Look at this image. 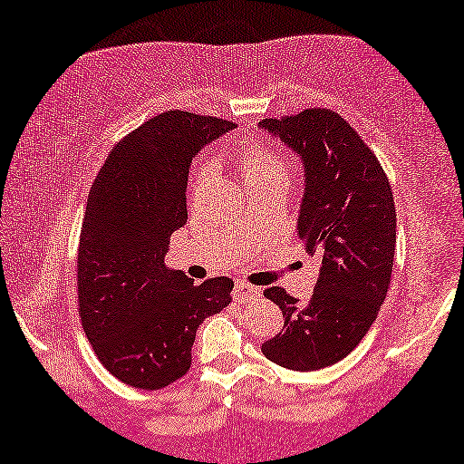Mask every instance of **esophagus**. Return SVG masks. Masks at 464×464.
I'll use <instances>...</instances> for the list:
<instances>
[{
    "mask_svg": "<svg viewBox=\"0 0 464 464\" xmlns=\"http://www.w3.org/2000/svg\"><path fill=\"white\" fill-rule=\"evenodd\" d=\"M261 295V287H255V285H248L245 282H237L234 285V298L238 302H248V300H255Z\"/></svg>",
    "mask_w": 464,
    "mask_h": 464,
    "instance_id": "esophagus-1",
    "label": "esophagus"
}]
</instances>
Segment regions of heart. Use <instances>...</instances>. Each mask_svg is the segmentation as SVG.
Here are the masks:
<instances>
[{
	"label": "heart",
	"instance_id": "heart-1",
	"mask_svg": "<svg viewBox=\"0 0 464 464\" xmlns=\"http://www.w3.org/2000/svg\"><path fill=\"white\" fill-rule=\"evenodd\" d=\"M240 172L246 185H259L271 179H285L287 170L277 151L261 143H253L240 151ZM197 174H205V166H197Z\"/></svg>",
	"mask_w": 464,
	"mask_h": 464
}]
</instances>
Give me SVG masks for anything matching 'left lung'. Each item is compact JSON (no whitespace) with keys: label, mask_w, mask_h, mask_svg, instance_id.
<instances>
[{"label":"left lung","mask_w":464,"mask_h":464,"mask_svg":"<svg viewBox=\"0 0 464 464\" xmlns=\"http://www.w3.org/2000/svg\"><path fill=\"white\" fill-rule=\"evenodd\" d=\"M259 127L300 156L298 238L321 259L306 304L277 285L263 292L282 308L284 329L261 352L287 370H321L353 352L389 292L397 242L392 188L374 151L335 111L304 109Z\"/></svg>","instance_id":"obj_1"}]
</instances>
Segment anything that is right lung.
Masks as SVG:
<instances>
[{"label":"right lung","instance_id":"1","mask_svg":"<svg viewBox=\"0 0 464 464\" xmlns=\"http://www.w3.org/2000/svg\"><path fill=\"white\" fill-rule=\"evenodd\" d=\"M230 129L166 111L115 143L90 188L78 248L82 326L102 366L135 389L185 376L197 326L232 300L230 277L195 285L164 265L172 232L187 224L188 166Z\"/></svg>","mask_w":464,"mask_h":464}]
</instances>
